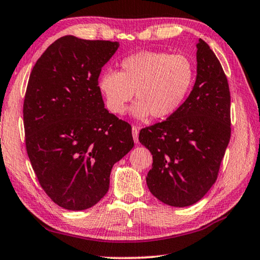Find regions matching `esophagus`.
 <instances>
[{
  "label": "esophagus",
  "instance_id": "obj_1",
  "mask_svg": "<svg viewBox=\"0 0 260 260\" xmlns=\"http://www.w3.org/2000/svg\"><path fill=\"white\" fill-rule=\"evenodd\" d=\"M138 134H139V127L138 126H133V137L135 143H138Z\"/></svg>",
  "mask_w": 260,
  "mask_h": 260
}]
</instances>
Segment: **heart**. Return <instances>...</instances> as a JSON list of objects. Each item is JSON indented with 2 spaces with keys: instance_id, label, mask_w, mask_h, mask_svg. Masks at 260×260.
<instances>
[{
  "instance_id": "heart-1",
  "label": "heart",
  "mask_w": 260,
  "mask_h": 260,
  "mask_svg": "<svg viewBox=\"0 0 260 260\" xmlns=\"http://www.w3.org/2000/svg\"><path fill=\"white\" fill-rule=\"evenodd\" d=\"M194 80V63L186 55L145 51L123 59L119 72L102 73L99 89L111 114H124L136 93V118L151 114L155 119H165L185 103Z\"/></svg>"
}]
</instances>
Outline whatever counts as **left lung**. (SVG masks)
I'll list each match as a JSON object with an SVG mask.
<instances>
[{
    "mask_svg": "<svg viewBox=\"0 0 260 260\" xmlns=\"http://www.w3.org/2000/svg\"><path fill=\"white\" fill-rule=\"evenodd\" d=\"M197 81L166 121L143 127L139 142L153 157L146 175L151 193L172 207L200 201L216 181L231 136L230 90L221 63L199 39Z\"/></svg>",
    "mask_w": 260,
    "mask_h": 260,
    "instance_id": "8db88e82",
    "label": "left lung"
}]
</instances>
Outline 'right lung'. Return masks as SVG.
Masks as SVG:
<instances>
[{
	"mask_svg": "<svg viewBox=\"0 0 260 260\" xmlns=\"http://www.w3.org/2000/svg\"><path fill=\"white\" fill-rule=\"evenodd\" d=\"M117 42L63 36L31 71L23 105L26 152L58 206L83 210L109 189L114 164L134 147L131 125L105 108L99 77Z\"/></svg>",
	"mask_w": 260,
	"mask_h": 260,
	"instance_id": "obj_1",
	"label": "right lung"
}]
</instances>
